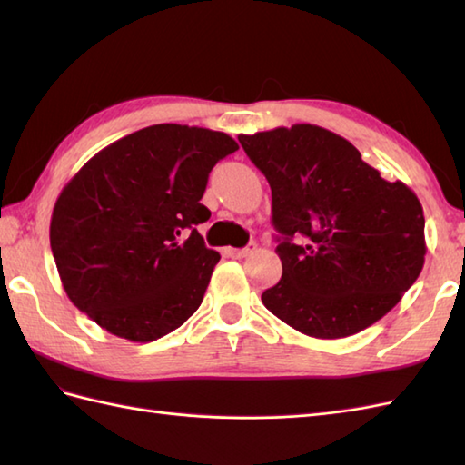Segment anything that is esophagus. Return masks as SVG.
I'll return each mask as SVG.
<instances>
[{
	"label": "esophagus",
	"mask_w": 465,
	"mask_h": 465,
	"mask_svg": "<svg viewBox=\"0 0 465 465\" xmlns=\"http://www.w3.org/2000/svg\"><path fill=\"white\" fill-rule=\"evenodd\" d=\"M255 250H258L255 248V243H250L242 250H230V255H233V258H248V255H252Z\"/></svg>",
	"instance_id": "1"
}]
</instances>
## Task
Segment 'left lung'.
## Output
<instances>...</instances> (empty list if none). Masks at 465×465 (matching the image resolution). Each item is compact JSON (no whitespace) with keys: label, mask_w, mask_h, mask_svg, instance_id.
I'll return each mask as SVG.
<instances>
[{"label":"left lung","mask_w":465,"mask_h":465,"mask_svg":"<svg viewBox=\"0 0 465 465\" xmlns=\"http://www.w3.org/2000/svg\"><path fill=\"white\" fill-rule=\"evenodd\" d=\"M272 187L282 280L262 293L275 318L320 340L381 320L423 268V210L341 135L295 124L240 135ZM296 242H293L292 240Z\"/></svg>","instance_id":"8db88e82"}]
</instances>
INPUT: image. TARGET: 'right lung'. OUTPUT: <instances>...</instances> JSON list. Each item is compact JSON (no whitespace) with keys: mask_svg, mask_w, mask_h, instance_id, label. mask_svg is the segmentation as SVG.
Masks as SVG:
<instances>
[{"mask_svg":"<svg viewBox=\"0 0 465 465\" xmlns=\"http://www.w3.org/2000/svg\"><path fill=\"white\" fill-rule=\"evenodd\" d=\"M235 150L223 132L157 124L95 153L59 193L49 223L75 308L137 343L180 328L220 262L195 230L212 215L200 203L207 175Z\"/></svg>","mask_w":465,"mask_h":465,"instance_id":"add662e5","label":"right lung"}]
</instances>
